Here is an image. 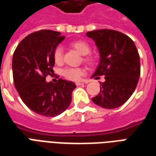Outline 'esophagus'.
I'll list each match as a JSON object with an SVG mask.
<instances>
[{
	"instance_id": "obj_1",
	"label": "esophagus",
	"mask_w": 156,
	"mask_h": 156,
	"mask_svg": "<svg viewBox=\"0 0 156 156\" xmlns=\"http://www.w3.org/2000/svg\"><path fill=\"white\" fill-rule=\"evenodd\" d=\"M83 84H84V83H82V82H77V83H76V85H77V86H80V85H83Z\"/></svg>"
}]
</instances>
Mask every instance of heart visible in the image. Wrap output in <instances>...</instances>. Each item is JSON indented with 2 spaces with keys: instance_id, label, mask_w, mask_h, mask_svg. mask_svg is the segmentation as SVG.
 Returning a JSON list of instances; mask_svg holds the SVG:
<instances>
[{
  "instance_id": "obj_1",
  "label": "heart",
  "mask_w": 156,
  "mask_h": 156,
  "mask_svg": "<svg viewBox=\"0 0 156 156\" xmlns=\"http://www.w3.org/2000/svg\"><path fill=\"white\" fill-rule=\"evenodd\" d=\"M70 47L74 48L75 50L80 53L81 55H83V60L84 62L88 64H93L95 62V58L89 54L91 51V48L87 41H83V40H78L74 41L70 43ZM53 59L56 63H62L63 60V49L62 47H57L56 49L53 51ZM85 73V71L83 68H64L62 70V75L65 78L71 80V81H78L80 78Z\"/></svg>"
}]
</instances>
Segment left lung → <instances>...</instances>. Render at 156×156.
Returning <instances> with one entry per match:
<instances>
[{
	"mask_svg": "<svg viewBox=\"0 0 156 156\" xmlns=\"http://www.w3.org/2000/svg\"><path fill=\"white\" fill-rule=\"evenodd\" d=\"M86 35L95 41L100 55L92 78L105 76L99 94L92 100L102 108H118L130 98L137 86L140 75L137 48L130 37L115 30H95Z\"/></svg>",
	"mask_w": 156,
	"mask_h": 156,
	"instance_id": "obj_1",
	"label": "left lung"
}]
</instances>
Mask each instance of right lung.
Listing matches in <instances>:
<instances>
[{
	"label": "right lung",
	"mask_w": 156,
	"mask_h": 156,
	"mask_svg": "<svg viewBox=\"0 0 156 156\" xmlns=\"http://www.w3.org/2000/svg\"><path fill=\"white\" fill-rule=\"evenodd\" d=\"M64 39L61 33L41 30L26 37L16 48L12 73L16 89L31 110L42 116L55 117L65 111L72 101L74 83L58 79L48 83L53 72V51Z\"/></svg>",
	"instance_id": "1"
}]
</instances>
